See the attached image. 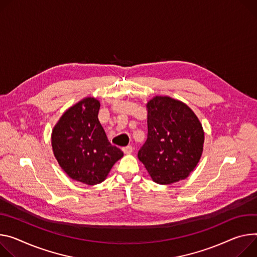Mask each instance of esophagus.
I'll return each instance as SVG.
<instances>
[{
    "label": "esophagus",
    "instance_id": "1",
    "mask_svg": "<svg viewBox=\"0 0 257 257\" xmlns=\"http://www.w3.org/2000/svg\"><path fill=\"white\" fill-rule=\"evenodd\" d=\"M122 151L124 152V154H126V155H129V154H131V153L133 152V148H132L131 146H128V147H125V148H123V149H122Z\"/></svg>",
    "mask_w": 257,
    "mask_h": 257
}]
</instances>
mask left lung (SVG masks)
I'll use <instances>...</instances> for the list:
<instances>
[{"instance_id":"left-lung-1","label":"left lung","mask_w":257,"mask_h":257,"mask_svg":"<svg viewBox=\"0 0 257 257\" xmlns=\"http://www.w3.org/2000/svg\"><path fill=\"white\" fill-rule=\"evenodd\" d=\"M148 139L138 152L152 179L171 184L188 177L201 159L204 130L196 113L180 100L155 96L147 103Z\"/></svg>"}]
</instances>
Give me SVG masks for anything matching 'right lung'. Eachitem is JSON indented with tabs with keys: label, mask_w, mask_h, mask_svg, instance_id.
<instances>
[{
	"label": "right lung",
	"mask_w": 257,
	"mask_h": 257,
	"mask_svg": "<svg viewBox=\"0 0 257 257\" xmlns=\"http://www.w3.org/2000/svg\"><path fill=\"white\" fill-rule=\"evenodd\" d=\"M100 103L85 97L66 109L54 126L51 145L61 169L88 185L102 182L123 152L107 141L98 121Z\"/></svg>",
	"instance_id": "obj_1"
}]
</instances>
